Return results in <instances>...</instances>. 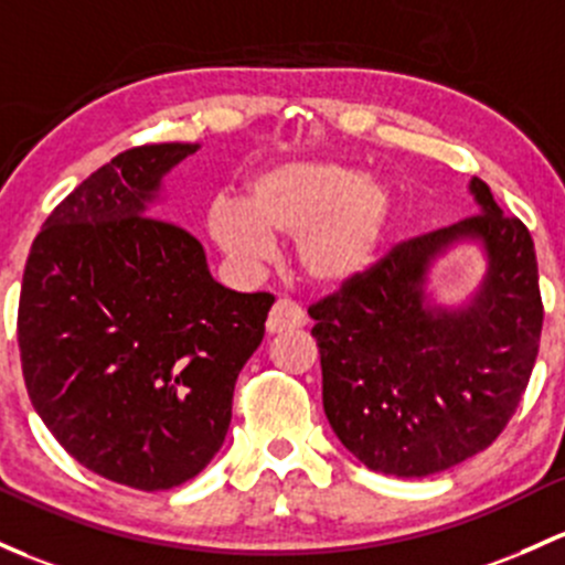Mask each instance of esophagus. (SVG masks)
Returning a JSON list of instances; mask_svg holds the SVG:
<instances>
[{
    "label": "esophagus",
    "mask_w": 565,
    "mask_h": 565,
    "mask_svg": "<svg viewBox=\"0 0 565 565\" xmlns=\"http://www.w3.org/2000/svg\"><path fill=\"white\" fill-rule=\"evenodd\" d=\"M306 324V313L298 302L292 300H276V306L270 308V317H267L265 330L270 335H278V332H287V330H298Z\"/></svg>",
    "instance_id": "1"
}]
</instances>
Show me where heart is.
Here are the masks:
<instances>
[{
  "label": "heart",
  "mask_w": 565,
  "mask_h": 565,
  "mask_svg": "<svg viewBox=\"0 0 565 565\" xmlns=\"http://www.w3.org/2000/svg\"><path fill=\"white\" fill-rule=\"evenodd\" d=\"M395 198L382 178L360 175L335 159H302L265 170L243 205L218 200L205 227L237 267L263 265L270 241L295 243L300 276L322 292L360 281L387 237Z\"/></svg>",
  "instance_id": "1"
}]
</instances>
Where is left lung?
Listing matches in <instances>:
<instances>
[{
  "label": "left lung",
  "instance_id": "obj_1",
  "mask_svg": "<svg viewBox=\"0 0 565 565\" xmlns=\"http://www.w3.org/2000/svg\"><path fill=\"white\" fill-rule=\"evenodd\" d=\"M468 192L477 216L401 243L308 308L328 423L371 471L419 479L482 452L531 379L544 319L536 248L484 181L471 178ZM455 245H477L486 276L447 307L426 284Z\"/></svg>",
  "mask_w": 565,
  "mask_h": 565
}]
</instances>
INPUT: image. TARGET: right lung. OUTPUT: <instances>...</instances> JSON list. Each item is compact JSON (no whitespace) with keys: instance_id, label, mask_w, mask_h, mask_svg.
<instances>
[{"instance_id":"right-lung-1","label":"right lung","mask_w":565,"mask_h":565,"mask_svg":"<svg viewBox=\"0 0 565 565\" xmlns=\"http://www.w3.org/2000/svg\"><path fill=\"white\" fill-rule=\"evenodd\" d=\"M200 142L118 153L45 218L18 306L34 412L81 466L157 492L222 449L273 295L222 287L200 241L153 218Z\"/></svg>"}]
</instances>
